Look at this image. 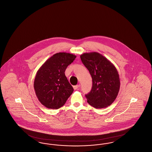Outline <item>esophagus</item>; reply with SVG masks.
<instances>
[{
	"label": "esophagus",
	"instance_id": "esophagus-1",
	"mask_svg": "<svg viewBox=\"0 0 152 152\" xmlns=\"http://www.w3.org/2000/svg\"><path fill=\"white\" fill-rule=\"evenodd\" d=\"M80 87L79 85H77V86H73V89H75V90H76V89H77L78 88H79V87Z\"/></svg>",
	"mask_w": 152,
	"mask_h": 152
}]
</instances>
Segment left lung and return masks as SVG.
<instances>
[{
    "label": "left lung",
    "mask_w": 152,
    "mask_h": 152,
    "mask_svg": "<svg viewBox=\"0 0 152 152\" xmlns=\"http://www.w3.org/2000/svg\"><path fill=\"white\" fill-rule=\"evenodd\" d=\"M92 78V88L86 95L87 102L95 108L110 105L120 91V80L115 66L101 54L93 52L80 55Z\"/></svg>",
    "instance_id": "1"
}]
</instances>
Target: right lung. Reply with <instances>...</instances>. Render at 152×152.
<instances>
[{"mask_svg": "<svg viewBox=\"0 0 152 152\" xmlns=\"http://www.w3.org/2000/svg\"><path fill=\"white\" fill-rule=\"evenodd\" d=\"M76 56L66 52H58L49 58L36 73L34 89L36 96L44 107L57 109L65 104L73 92L65 71Z\"/></svg>", "mask_w": 152, "mask_h": 152, "instance_id": "obj_1", "label": "right lung"}]
</instances>
